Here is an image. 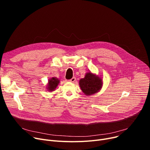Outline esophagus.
Here are the masks:
<instances>
[{
  "label": "esophagus",
  "mask_w": 150,
  "mask_h": 150,
  "mask_svg": "<svg viewBox=\"0 0 150 150\" xmlns=\"http://www.w3.org/2000/svg\"><path fill=\"white\" fill-rule=\"evenodd\" d=\"M70 82H71V83H74L75 81H76V78L75 77H73L72 79H70V80H69Z\"/></svg>",
  "instance_id": "esophagus-1"
}]
</instances>
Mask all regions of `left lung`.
Listing matches in <instances>:
<instances>
[{
    "instance_id": "left-lung-1",
    "label": "left lung",
    "mask_w": 150,
    "mask_h": 150,
    "mask_svg": "<svg viewBox=\"0 0 150 150\" xmlns=\"http://www.w3.org/2000/svg\"><path fill=\"white\" fill-rule=\"evenodd\" d=\"M80 87L86 96H89L99 92L103 86L102 79L91 71L86 74L84 78L79 81Z\"/></svg>"
}]
</instances>
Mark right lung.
<instances>
[{"label":"right lung","mask_w":150,"mask_h":150,"mask_svg":"<svg viewBox=\"0 0 150 150\" xmlns=\"http://www.w3.org/2000/svg\"><path fill=\"white\" fill-rule=\"evenodd\" d=\"M60 80L56 77H52L48 80L46 89L49 92L54 91L59 83Z\"/></svg>","instance_id":"1"}]
</instances>
